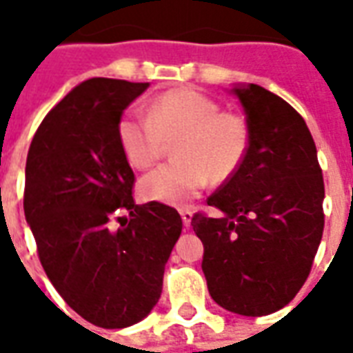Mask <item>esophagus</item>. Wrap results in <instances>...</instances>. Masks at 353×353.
I'll use <instances>...</instances> for the list:
<instances>
[{
  "label": "esophagus",
  "instance_id": "esophagus-1",
  "mask_svg": "<svg viewBox=\"0 0 353 353\" xmlns=\"http://www.w3.org/2000/svg\"><path fill=\"white\" fill-rule=\"evenodd\" d=\"M179 215H181V219H183L185 227H189L192 221V212L189 208H183V210H179Z\"/></svg>",
  "mask_w": 353,
  "mask_h": 353
}]
</instances>
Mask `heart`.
<instances>
[{"label":"heart","mask_w":353,"mask_h":353,"mask_svg":"<svg viewBox=\"0 0 353 353\" xmlns=\"http://www.w3.org/2000/svg\"><path fill=\"white\" fill-rule=\"evenodd\" d=\"M117 139L130 166L145 170L159 161L166 141H174L177 161L153 170L139 181L147 200L185 206L208 181H229L244 164L250 128L242 115L221 111L219 103L192 88L157 96L147 117L126 113L117 124Z\"/></svg>","instance_id":"heart-1"}]
</instances>
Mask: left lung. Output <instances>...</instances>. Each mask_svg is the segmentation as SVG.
Wrapping results in <instances>:
<instances>
[{
	"label": "left lung",
	"mask_w": 353,
	"mask_h": 353,
	"mask_svg": "<svg viewBox=\"0 0 353 353\" xmlns=\"http://www.w3.org/2000/svg\"><path fill=\"white\" fill-rule=\"evenodd\" d=\"M250 128L244 164L192 215L208 291L225 310L266 316L293 301L323 234V176L304 119L259 85L232 88Z\"/></svg>",
	"instance_id": "left-lung-1"
}]
</instances>
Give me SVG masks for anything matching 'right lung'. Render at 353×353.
Instances as JSON below:
<instances>
[{
    "instance_id": "add662e5",
    "label": "right lung",
    "mask_w": 353,
    "mask_h": 353,
    "mask_svg": "<svg viewBox=\"0 0 353 353\" xmlns=\"http://www.w3.org/2000/svg\"><path fill=\"white\" fill-rule=\"evenodd\" d=\"M147 87L81 83L43 119L26 159L24 215L39 261L65 303L103 329L134 325L153 310L183 229L174 208L134 202L136 177L117 139L123 111Z\"/></svg>"
}]
</instances>
